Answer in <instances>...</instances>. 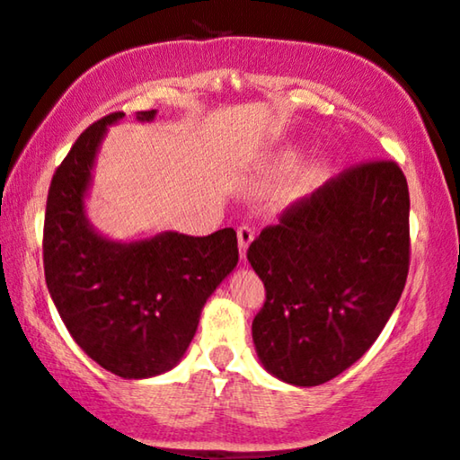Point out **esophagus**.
Returning a JSON list of instances; mask_svg holds the SVG:
<instances>
[{"instance_id": "1", "label": "esophagus", "mask_w": 460, "mask_h": 460, "mask_svg": "<svg viewBox=\"0 0 460 460\" xmlns=\"http://www.w3.org/2000/svg\"><path fill=\"white\" fill-rule=\"evenodd\" d=\"M252 240H254V234H252L251 226H246V225L237 226V246H240L242 259H246V251H248V246L252 244Z\"/></svg>"}]
</instances>
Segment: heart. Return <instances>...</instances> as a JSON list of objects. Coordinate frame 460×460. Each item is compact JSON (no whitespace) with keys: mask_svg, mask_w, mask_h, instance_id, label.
Wrapping results in <instances>:
<instances>
[{"mask_svg":"<svg viewBox=\"0 0 460 460\" xmlns=\"http://www.w3.org/2000/svg\"><path fill=\"white\" fill-rule=\"evenodd\" d=\"M302 160V149L289 147L285 152H280L279 156L270 160L268 164H263L261 169L257 171V175L248 181V192H263L270 190V188L279 184L285 175H289V171L297 167V163ZM330 175V160L319 158L314 163L308 164L306 169L302 171L300 177L296 180V184L289 188V192L285 195V203H296L302 201V199L311 197L317 188L323 186V181L328 180Z\"/></svg>","mask_w":460,"mask_h":460,"instance_id":"b5f03b06","label":"heart"}]
</instances>
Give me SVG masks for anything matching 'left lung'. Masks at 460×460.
Instances as JSON below:
<instances>
[{"instance_id":"left-lung-1","label":"left lung","mask_w":460,"mask_h":460,"mask_svg":"<svg viewBox=\"0 0 460 460\" xmlns=\"http://www.w3.org/2000/svg\"><path fill=\"white\" fill-rule=\"evenodd\" d=\"M265 285L252 321L259 362L291 385L356 364L394 313L409 272V190L394 163L342 171L248 248Z\"/></svg>"}]
</instances>
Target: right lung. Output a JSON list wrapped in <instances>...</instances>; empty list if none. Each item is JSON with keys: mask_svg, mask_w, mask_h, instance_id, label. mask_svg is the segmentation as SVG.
I'll return each instance as SVG.
<instances>
[{"mask_svg": "<svg viewBox=\"0 0 460 460\" xmlns=\"http://www.w3.org/2000/svg\"><path fill=\"white\" fill-rule=\"evenodd\" d=\"M92 124L55 171L44 214V279L59 317L93 362L124 379L175 368L195 336L208 297L237 265L234 229L192 237L163 231L113 240L87 218L93 164L109 126ZM156 111H139L152 121Z\"/></svg>", "mask_w": 460, "mask_h": 460, "instance_id": "add662e5", "label": "right lung"}]
</instances>
